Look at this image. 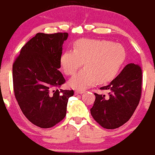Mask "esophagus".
Masks as SVG:
<instances>
[{"label": "esophagus", "mask_w": 155, "mask_h": 155, "mask_svg": "<svg viewBox=\"0 0 155 155\" xmlns=\"http://www.w3.org/2000/svg\"><path fill=\"white\" fill-rule=\"evenodd\" d=\"M84 92V90H76L75 91V94L76 95H79V94H82Z\"/></svg>", "instance_id": "1"}]
</instances>
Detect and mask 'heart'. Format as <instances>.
<instances>
[{
	"label": "heart",
	"mask_w": 155,
	"mask_h": 155,
	"mask_svg": "<svg viewBox=\"0 0 155 155\" xmlns=\"http://www.w3.org/2000/svg\"><path fill=\"white\" fill-rule=\"evenodd\" d=\"M126 51L120 44L108 40L80 39L74 50L68 49L60 57V65L68 76L74 75L83 65L86 67L73 76L69 84L85 89L97 81L106 83L118 74L125 62Z\"/></svg>",
	"instance_id": "obj_1"
}]
</instances>
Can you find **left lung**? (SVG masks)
<instances>
[{
    "instance_id": "1",
    "label": "left lung",
    "mask_w": 155,
    "mask_h": 155,
    "mask_svg": "<svg viewBox=\"0 0 155 155\" xmlns=\"http://www.w3.org/2000/svg\"><path fill=\"white\" fill-rule=\"evenodd\" d=\"M142 71L138 65L130 63L107 86L108 97L95 93L90 108L92 117L103 127L115 129L128 121L138 106L141 95Z\"/></svg>"
}]
</instances>
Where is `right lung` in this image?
Returning a JSON list of instances; mask_svg holds the SVG:
<instances>
[{"label": "right lung", "instance_id": "1", "mask_svg": "<svg viewBox=\"0 0 155 155\" xmlns=\"http://www.w3.org/2000/svg\"><path fill=\"white\" fill-rule=\"evenodd\" d=\"M67 33H38L23 46L12 68L14 92L22 113L30 122L49 128L66 115L74 90H63L65 82L58 69Z\"/></svg>", "mask_w": 155, "mask_h": 155}]
</instances>
